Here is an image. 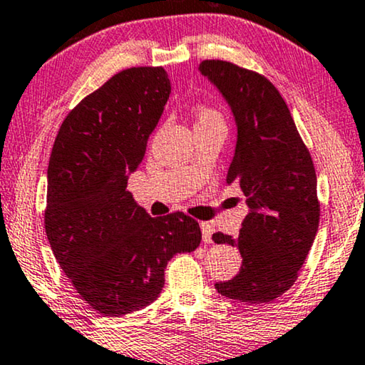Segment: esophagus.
I'll list each match as a JSON object with an SVG mask.
<instances>
[{"label":"esophagus","instance_id":"1","mask_svg":"<svg viewBox=\"0 0 365 365\" xmlns=\"http://www.w3.org/2000/svg\"><path fill=\"white\" fill-rule=\"evenodd\" d=\"M200 228H202V238L203 243H212V235H213V227L208 222H202L200 223Z\"/></svg>","mask_w":365,"mask_h":365}]
</instances>
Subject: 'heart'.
<instances>
[{"mask_svg":"<svg viewBox=\"0 0 365 365\" xmlns=\"http://www.w3.org/2000/svg\"><path fill=\"white\" fill-rule=\"evenodd\" d=\"M223 124V115L215 109V107L208 106V104H202L198 106L197 109V125L200 124Z\"/></svg>","mask_w":365,"mask_h":365,"instance_id":"heart-1","label":"heart"}]
</instances>
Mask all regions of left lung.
Returning a JSON list of instances; mask_svg holds the SVG:
<instances>
[{
  "label": "left lung",
  "mask_w": 365,
  "mask_h": 365,
  "mask_svg": "<svg viewBox=\"0 0 365 365\" xmlns=\"http://www.w3.org/2000/svg\"><path fill=\"white\" fill-rule=\"evenodd\" d=\"M200 73L233 110L238 140L227 182L240 185L250 207L236 238L213 233L243 258L238 274L215 287L241 302L274 301L296 283L319 227L314 163L269 79L220 59L203 61Z\"/></svg>",
  "instance_id": "obj_1"
}]
</instances>
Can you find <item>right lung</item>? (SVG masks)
Returning <instances> with one entry per match:
<instances>
[{
    "label": "right lung",
    "instance_id": "right-lung-1",
    "mask_svg": "<svg viewBox=\"0 0 365 365\" xmlns=\"http://www.w3.org/2000/svg\"><path fill=\"white\" fill-rule=\"evenodd\" d=\"M168 96L163 68L120 71L69 112L51 152L46 236L71 284L102 316L155 301L172 256L202 241L197 220L152 218L125 190Z\"/></svg>",
    "mask_w": 365,
    "mask_h": 365
}]
</instances>
